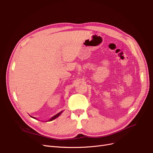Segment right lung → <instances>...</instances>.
<instances>
[{"label":"right lung","mask_w":153,"mask_h":153,"mask_svg":"<svg viewBox=\"0 0 153 153\" xmlns=\"http://www.w3.org/2000/svg\"><path fill=\"white\" fill-rule=\"evenodd\" d=\"M62 113V111H61V112L59 113H58V114H55V116H53V117H52V118H50V120H49L48 121H52V120H55V118H56L57 117H59V116L60 115V114H61ZM31 117H32V118H34V119H36L35 118H34V117H32V116H31Z\"/></svg>","instance_id":"add662e5"}]
</instances>
